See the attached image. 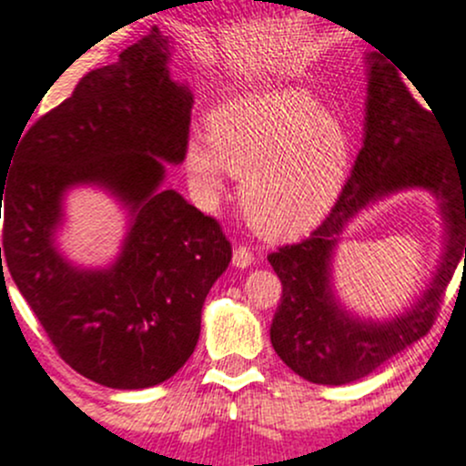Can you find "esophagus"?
I'll return each mask as SVG.
<instances>
[{
	"label": "esophagus",
	"instance_id": "1",
	"mask_svg": "<svg viewBox=\"0 0 466 466\" xmlns=\"http://www.w3.org/2000/svg\"><path fill=\"white\" fill-rule=\"evenodd\" d=\"M252 261H255V252H252L250 248L248 246L234 248V266H238V268H246V266H250Z\"/></svg>",
	"mask_w": 466,
	"mask_h": 466
}]
</instances>
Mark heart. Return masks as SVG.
I'll return each instance as SVG.
<instances>
[{"instance_id":"1","label":"heart","mask_w":466,"mask_h":466,"mask_svg":"<svg viewBox=\"0 0 466 466\" xmlns=\"http://www.w3.org/2000/svg\"><path fill=\"white\" fill-rule=\"evenodd\" d=\"M353 159V137L337 113L298 88L255 90L220 104L209 141L188 143L200 191L218 200L225 177H243L241 207L266 237L314 228L337 200Z\"/></svg>"}]
</instances>
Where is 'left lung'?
Wrapping results in <instances>:
<instances>
[{"mask_svg": "<svg viewBox=\"0 0 466 466\" xmlns=\"http://www.w3.org/2000/svg\"><path fill=\"white\" fill-rule=\"evenodd\" d=\"M449 146L435 108L419 104L399 70L371 54L364 146L353 173L309 237L268 255L282 282L270 343L293 373L316 385H346L376 371L432 328L455 268L462 259L466 264V157H455ZM403 187H426L441 200L447 228L442 264L427 293L403 315L382 324L362 321L333 298L331 250L360 208Z\"/></svg>", "mask_w": 466, "mask_h": 466, "instance_id": "8db88e82", "label": "left lung"}]
</instances>
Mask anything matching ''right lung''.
<instances>
[{"label": "right lung", "mask_w": 466, "mask_h": 466, "mask_svg": "<svg viewBox=\"0 0 466 466\" xmlns=\"http://www.w3.org/2000/svg\"><path fill=\"white\" fill-rule=\"evenodd\" d=\"M168 61L170 40L152 29L90 70L0 175L2 279L6 268L61 360L111 390L155 387L187 364L207 293L232 259L218 220L161 188L164 161L187 157L193 106ZM76 183L108 187L133 214L108 269H75L53 246L62 193Z\"/></svg>", "instance_id": "right-lung-1"}]
</instances>
